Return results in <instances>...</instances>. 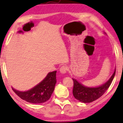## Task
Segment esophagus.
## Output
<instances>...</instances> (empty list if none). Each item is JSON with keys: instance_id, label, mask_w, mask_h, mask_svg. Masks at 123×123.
<instances>
[{"instance_id": "34e87169", "label": "esophagus", "mask_w": 123, "mask_h": 123, "mask_svg": "<svg viewBox=\"0 0 123 123\" xmlns=\"http://www.w3.org/2000/svg\"><path fill=\"white\" fill-rule=\"evenodd\" d=\"M68 71V67L66 66H62L60 68V72L62 74H65L67 73Z\"/></svg>"}]
</instances>
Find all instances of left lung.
<instances>
[{
  "instance_id": "1",
  "label": "left lung",
  "mask_w": 123,
  "mask_h": 123,
  "mask_svg": "<svg viewBox=\"0 0 123 123\" xmlns=\"http://www.w3.org/2000/svg\"><path fill=\"white\" fill-rule=\"evenodd\" d=\"M116 74V69L114 72L111 76V78L105 82L98 87H87L84 86L80 82L77 81L76 79H73V94L74 97L79 101L83 103H91L95 101L101 97L106 91L109 89L111 86L113 79L114 78Z\"/></svg>"
}]
</instances>
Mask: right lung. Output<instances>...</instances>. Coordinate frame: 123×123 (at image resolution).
Returning a JSON list of instances; mask_svg holds the SVG:
<instances>
[{
  "label": "right lung",
  "mask_w": 123,
  "mask_h": 123,
  "mask_svg": "<svg viewBox=\"0 0 123 123\" xmlns=\"http://www.w3.org/2000/svg\"><path fill=\"white\" fill-rule=\"evenodd\" d=\"M57 71L49 72L41 82L27 91H20L12 88L14 92L22 99L31 103H44L51 97L55 89Z\"/></svg>",
  "instance_id": "1"
}]
</instances>
